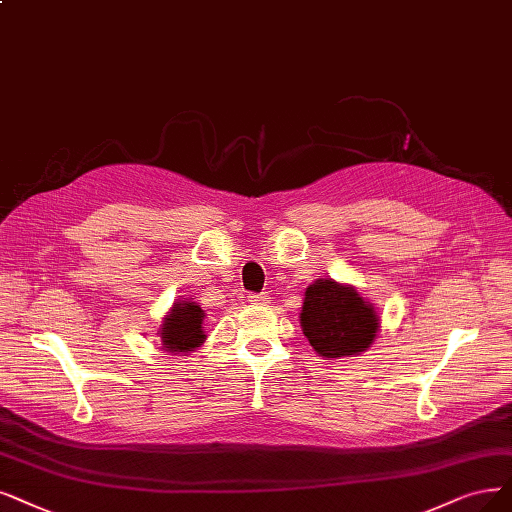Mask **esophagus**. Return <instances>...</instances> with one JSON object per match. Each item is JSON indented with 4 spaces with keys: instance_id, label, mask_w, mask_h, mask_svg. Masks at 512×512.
<instances>
[{
    "instance_id": "esophagus-1",
    "label": "esophagus",
    "mask_w": 512,
    "mask_h": 512,
    "mask_svg": "<svg viewBox=\"0 0 512 512\" xmlns=\"http://www.w3.org/2000/svg\"><path fill=\"white\" fill-rule=\"evenodd\" d=\"M249 301H251V304H255V306H268L270 304V295H266V293H253V295H249Z\"/></svg>"
}]
</instances>
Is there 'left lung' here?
Wrapping results in <instances>:
<instances>
[{"label": "left lung", "mask_w": 512, "mask_h": 512, "mask_svg": "<svg viewBox=\"0 0 512 512\" xmlns=\"http://www.w3.org/2000/svg\"><path fill=\"white\" fill-rule=\"evenodd\" d=\"M299 325L318 356L337 361L363 354L373 346L380 316L356 287L318 278L304 293Z\"/></svg>", "instance_id": "left-lung-1"}]
</instances>
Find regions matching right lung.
Returning a JSON list of instances; mask_svg holds the SVG:
<instances>
[{
	"instance_id": "obj_1",
	"label": "right lung",
	"mask_w": 512,
	"mask_h": 512,
	"mask_svg": "<svg viewBox=\"0 0 512 512\" xmlns=\"http://www.w3.org/2000/svg\"><path fill=\"white\" fill-rule=\"evenodd\" d=\"M204 316L206 312L189 299H177L173 308L166 312L160 325L162 350L170 354H189L200 348L206 339L204 333Z\"/></svg>"
}]
</instances>
